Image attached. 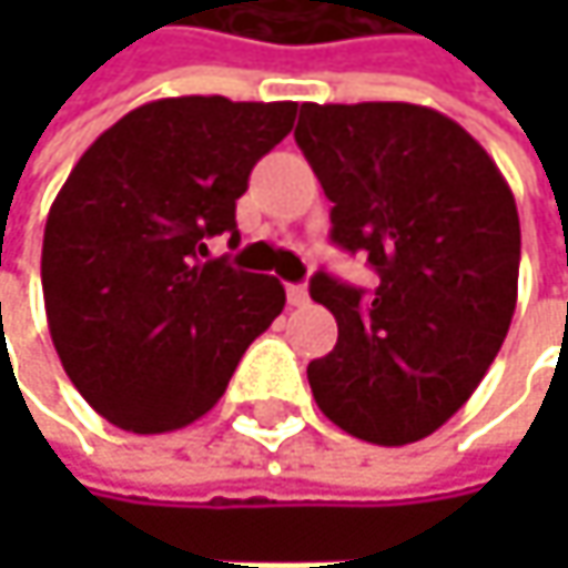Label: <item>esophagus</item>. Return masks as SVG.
Returning <instances> with one entry per match:
<instances>
[{
    "label": "esophagus",
    "mask_w": 568,
    "mask_h": 568,
    "mask_svg": "<svg viewBox=\"0 0 568 568\" xmlns=\"http://www.w3.org/2000/svg\"><path fill=\"white\" fill-rule=\"evenodd\" d=\"M285 295H288V305H305L308 302V288L305 285L288 283L285 285Z\"/></svg>",
    "instance_id": "obj_1"
}]
</instances>
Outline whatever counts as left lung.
Here are the masks:
<instances>
[{
	"instance_id": "1",
	"label": "left lung",
	"mask_w": 568,
	"mask_h": 568,
	"mask_svg": "<svg viewBox=\"0 0 568 568\" xmlns=\"http://www.w3.org/2000/svg\"><path fill=\"white\" fill-rule=\"evenodd\" d=\"M295 144L332 200V243L368 253L375 292L312 276L338 342L308 362L322 414L400 447L447 424L497 358L519 280V213L494 158L407 101L302 104Z\"/></svg>"
}]
</instances>
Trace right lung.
I'll return each mask as SVG.
<instances>
[{
  "label": "right lung",
  "instance_id": "right-lung-1",
  "mask_svg": "<svg viewBox=\"0 0 568 568\" xmlns=\"http://www.w3.org/2000/svg\"><path fill=\"white\" fill-rule=\"evenodd\" d=\"M295 101L161 98L128 111L71 168L49 210L42 292L58 358L114 427L203 417L283 312L276 276L203 260L236 233L250 171L292 131Z\"/></svg>",
  "mask_w": 568,
  "mask_h": 568
}]
</instances>
